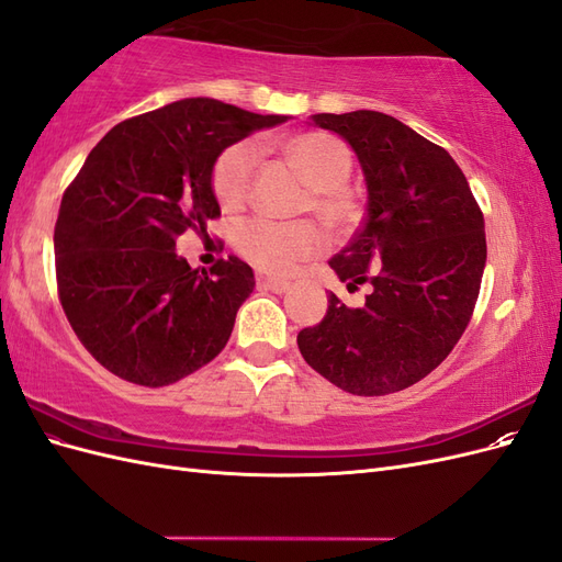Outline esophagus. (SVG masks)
<instances>
[{
    "mask_svg": "<svg viewBox=\"0 0 562 562\" xmlns=\"http://www.w3.org/2000/svg\"><path fill=\"white\" fill-rule=\"evenodd\" d=\"M258 285L267 288V291H271V293H285L288 288H291V283L283 281V279H274V277H260Z\"/></svg>",
    "mask_w": 562,
    "mask_h": 562,
    "instance_id": "esophagus-1",
    "label": "esophagus"
}]
</instances>
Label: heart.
I'll list each match as a JSON object with an SVG mask.
<instances>
[{
	"mask_svg": "<svg viewBox=\"0 0 562 562\" xmlns=\"http://www.w3.org/2000/svg\"><path fill=\"white\" fill-rule=\"evenodd\" d=\"M281 151L283 159L312 187L310 196L302 201V211L314 213L333 234L347 232L359 217V201L345 184L353 168L347 145L326 131H307L285 138ZM258 164L260 149L250 140L234 143L220 151L211 171V187L220 209L236 213L246 206ZM234 248L244 260L269 274H291L297 265L323 252L326 236L310 220L300 223L248 220L236 227Z\"/></svg>",
	"mask_w": 562,
	"mask_h": 562,
	"instance_id": "1",
	"label": "heart"
}]
</instances>
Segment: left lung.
<instances>
[{
  "mask_svg": "<svg viewBox=\"0 0 562 562\" xmlns=\"http://www.w3.org/2000/svg\"><path fill=\"white\" fill-rule=\"evenodd\" d=\"M359 157L368 213L330 260L361 307L335 293L321 323L297 333L318 375L353 396H384L427 378L467 330L487 258L485 223L471 187L443 147L398 119L356 110L312 114Z\"/></svg>",
  "mask_w": 562,
  "mask_h": 562,
  "instance_id": "1",
  "label": "left lung"
}]
</instances>
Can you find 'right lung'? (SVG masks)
<instances>
[{"instance_id": "add662e5", "label": "right lung", "mask_w": 562, "mask_h": 562, "mask_svg": "<svg viewBox=\"0 0 562 562\" xmlns=\"http://www.w3.org/2000/svg\"><path fill=\"white\" fill-rule=\"evenodd\" d=\"M285 119L178 100L116 124L67 184L54 232L58 297L79 342L116 378L166 386L225 349L252 269L234 255L192 269L176 241L220 217V151Z\"/></svg>"}]
</instances>
